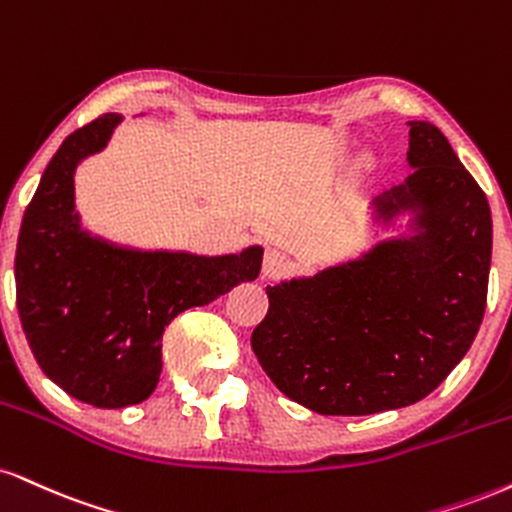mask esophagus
I'll use <instances>...</instances> for the list:
<instances>
[{
  "mask_svg": "<svg viewBox=\"0 0 512 512\" xmlns=\"http://www.w3.org/2000/svg\"><path fill=\"white\" fill-rule=\"evenodd\" d=\"M288 272H291V260H288L286 252L276 248L264 252L262 274L267 276V279H281V276H286Z\"/></svg>",
  "mask_w": 512,
  "mask_h": 512,
  "instance_id": "1",
  "label": "esophagus"
}]
</instances>
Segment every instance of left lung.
Segmentation results:
<instances>
[{
    "instance_id": "1",
    "label": "left lung",
    "mask_w": 512,
    "mask_h": 512,
    "mask_svg": "<svg viewBox=\"0 0 512 512\" xmlns=\"http://www.w3.org/2000/svg\"><path fill=\"white\" fill-rule=\"evenodd\" d=\"M415 174L379 214L422 207V233L362 260L269 286L250 346L274 386L319 415H372L417 403L470 350L486 307L491 209L429 121H408Z\"/></svg>"
}]
</instances>
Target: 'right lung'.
<instances>
[{
    "mask_svg": "<svg viewBox=\"0 0 512 512\" xmlns=\"http://www.w3.org/2000/svg\"><path fill=\"white\" fill-rule=\"evenodd\" d=\"M119 121L102 114L61 143L23 214L14 264L18 317L40 369L69 396L107 410L157 389L171 319L255 281L264 252H140L80 231L73 171Z\"/></svg>",
    "mask_w": 512,
    "mask_h": 512,
    "instance_id": "obj_1",
    "label": "right lung"
}]
</instances>
